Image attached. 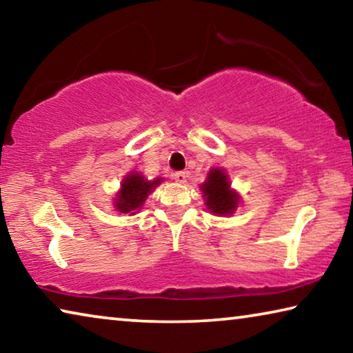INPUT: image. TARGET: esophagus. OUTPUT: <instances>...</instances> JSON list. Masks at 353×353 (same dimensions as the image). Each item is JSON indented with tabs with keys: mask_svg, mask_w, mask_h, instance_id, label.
Wrapping results in <instances>:
<instances>
[{
	"mask_svg": "<svg viewBox=\"0 0 353 353\" xmlns=\"http://www.w3.org/2000/svg\"><path fill=\"white\" fill-rule=\"evenodd\" d=\"M172 177H174V181L179 182V183H183V182L187 181V176H185V172H183V171L174 172V176H172Z\"/></svg>",
	"mask_w": 353,
	"mask_h": 353,
	"instance_id": "esophagus-1",
	"label": "esophagus"
}]
</instances>
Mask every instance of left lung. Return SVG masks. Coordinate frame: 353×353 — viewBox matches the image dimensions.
I'll list each match as a JSON object with an SVG mask.
<instances>
[{
  "mask_svg": "<svg viewBox=\"0 0 353 353\" xmlns=\"http://www.w3.org/2000/svg\"><path fill=\"white\" fill-rule=\"evenodd\" d=\"M207 210L215 216H228L237 210L240 194L231 187V179L223 168H210L205 182L199 187Z\"/></svg>",
  "mask_w": 353,
  "mask_h": 353,
  "instance_id": "obj_1",
  "label": "left lung"
}]
</instances>
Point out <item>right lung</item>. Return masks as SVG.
Segmentation results:
<instances>
[{
	"instance_id": "add662e5",
	"label": "right lung",
	"mask_w": 353,
	"mask_h": 353,
	"mask_svg": "<svg viewBox=\"0 0 353 353\" xmlns=\"http://www.w3.org/2000/svg\"><path fill=\"white\" fill-rule=\"evenodd\" d=\"M163 179L157 177L154 181H148L141 172L130 171L122 179L121 188L117 190L116 196L113 198V207L119 214L135 215L143 209L144 203L155 187H159Z\"/></svg>"
}]
</instances>
